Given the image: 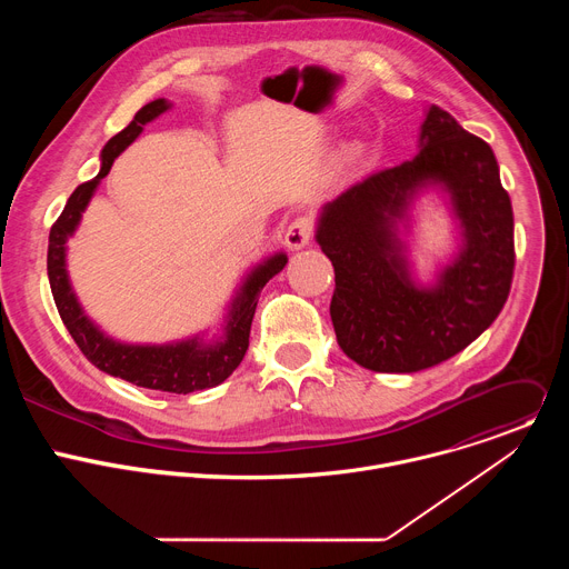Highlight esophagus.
Returning <instances> with one entry per match:
<instances>
[{
	"instance_id": "obj_1",
	"label": "esophagus",
	"mask_w": 569,
	"mask_h": 569,
	"mask_svg": "<svg viewBox=\"0 0 569 569\" xmlns=\"http://www.w3.org/2000/svg\"><path fill=\"white\" fill-rule=\"evenodd\" d=\"M310 238H312V222H310V218H297L286 229V248L290 252H297V250L308 246Z\"/></svg>"
}]
</instances>
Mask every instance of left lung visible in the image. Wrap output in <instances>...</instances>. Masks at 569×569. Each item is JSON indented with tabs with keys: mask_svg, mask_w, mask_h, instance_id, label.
I'll use <instances>...</instances> for the list:
<instances>
[{
	"mask_svg": "<svg viewBox=\"0 0 569 569\" xmlns=\"http://www.w3.org/2000/svg\"><path fill=\"white\" fill-rule=\"evenodd\" d=\"M430 188L449 198L458 250L421 284L403 236ZM315 240L336 268L338 345L371 371L412 373L457 356L491 327L511 290L513 209L498 159L437 106L426 110L419 154L323 204Z\"/></svg>",
	"mask_w": 569,
	"mask_h": 569,
	"instance_id": "1",
	"label": "left lung"
}]
</instances>
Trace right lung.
Wrapping results in <instances>:
<instances>
[{"label":"right lung","instance_id":"add662e5","mask_svg":"<svg viewBox=\"0 0 569 569\" xmlns=\"http://www.w3.org/2000/svg\"><path fill=\"white\" fill-rule=\"evenodd\" d=\"M171 106L173 103L167 99H154L146 103L134 114V119L103 146L99 176L86 184H80L69 196L60 218L51 227L47 274L53 301L69 336L94 367L137 387L171 393H191L224 382L240 365V360L246 358L259 295L263 286L286 268V252H277L263 259L242 277L227 306L220 333L207 340L204 331L187 340H176L167 345H128L110 338L106 331H101L99 323L90 319L83 306H80L67 272V240L76 233L80 218H83V211L94 198L101 180L110 173L114 159L143 132V126L171 110Z\"/></svg>","mask_w":569,"mask_h":569}]
</instances>
